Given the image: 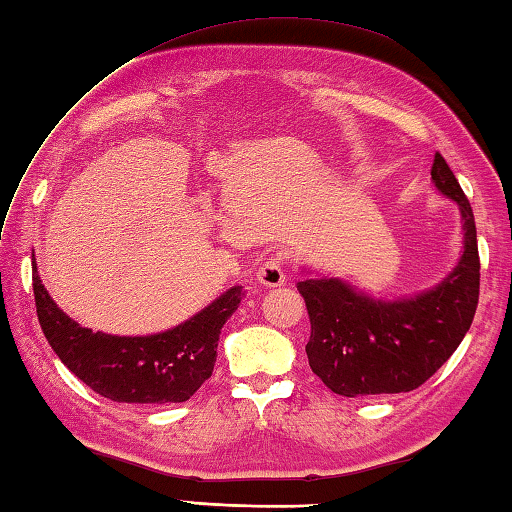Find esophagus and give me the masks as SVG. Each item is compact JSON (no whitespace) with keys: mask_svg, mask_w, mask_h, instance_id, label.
I'll use <instances>...</instances> for the list:
<instances>
[{"mask_svg":"<svg viewBox=\"0 0 512 512\" xmlns=\"http://www.w3.org/2000/svg\"><path fill=\"white\" fill-rule=\"evenodd\" d=\"M286 262L281 257H268L264 259V264L257 270V279L259 284H264L268 288H277L286 284Z\"/></svg>","mask_w":512,"mask_h":512,"instance_id":"1","label":"esophagus"}]
</instances>
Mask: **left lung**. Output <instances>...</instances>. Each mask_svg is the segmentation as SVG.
Returning a JSON list of instances; mask_svg holds the SVG:
<instances>
[{
	"mask_svg": "<svg viewBox=\"0 0 512 512\" xmlns=\"http://www.w3.org/2000/svg\"><path fill=\"white\" fill-rule=\"evenodd\" d=\"M436 187L460 204L464 255L453 273L416 299L372 301L339 279H306L312 372L334 394L361 398L413 391L438 372L469 332L480 299V253L471 202L447 160L436 151Z\"/></svg>",
	"mask_w": 512,
	"mask_h": 512,
	"instance_id": "1",
	"label": "left lung"
}]
</instances>
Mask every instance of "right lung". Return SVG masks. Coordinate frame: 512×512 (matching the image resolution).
<instances>
[{"label": "right lung", "mask_w": 512, "mask_h": 512, "mask_svg": "<svg viewBox=\"0 0 512 512\" xmlns=\"http://www.w3.org/2000/svg\"><path fill=\"white\" fill-rule=\"evenodd\" d=\"M39 325L70 372L114 402L167 405L184 402L213 374L217 341L226 319L242 301L235 286L178 328L154 336H112L81 328L43 288L32 264Z\"/></svg>", "instance_id": "right-lung-1"}]
</instances>
